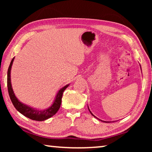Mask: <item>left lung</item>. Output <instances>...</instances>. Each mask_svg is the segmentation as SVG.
I'll use <instances>...</instances> for the list:
<instances>
[{
    "label": "left lung",
    "mask_w": 152,
    "mask_h": 152,
    "mask_svg": "<svg viewBox=\"0 0 152 152\" xmlns=\"http://www.w3.org/2000/svg\"><path fill=\"white\" fill-rule=\"evenodd\" d=\"M88 110H89V111H90V113H91V114H92V116H93V117H94L95 118H96V119H98V118L97 117H95L94 116V115H93V114H92V113H91V110H90V109H89V108H88ZM100 121H102V122H104V123H109V122H110V121H102V120H101V119H99Z\"/></svg>",
    "instance_id": "8db88e82"
}]
</instances>
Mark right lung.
Returning a JSON list of instances; mask_svg holds the SVG:
<instances>
[{
  "label": "right lung",
  "mask_w": 152,
  "mask_h": 152,
  "mask_svg": "<svg viewBox=\"0 0 152 152\" xmlns=\"http://www.w3.org/2000/svg\"><path fill=\"white\" fill-rule=\"evenodd\" d=\"M14 59L15 58L12 59L11 64H10V66L9 67L8 72H7V87H8V91L10 99H11L12 103L14 105L15 109H16L20 113L23 115L24 116L27 117L30 119L37 121H45L49 119V118L53 116V115L58 112L59 109H60L61 103V98H62L64 91H65L66 88H68V86L70 85V84H67V85L64 86L63 88H61L60 91H58L56 96L55 100L53 101V104H51V106H50L46 109L38 110L22 103L21 102H20L19 100H18L16 96H15L11 85V70Z\"/></svg>",
  "instance_id": "1"
}]
</instances>
